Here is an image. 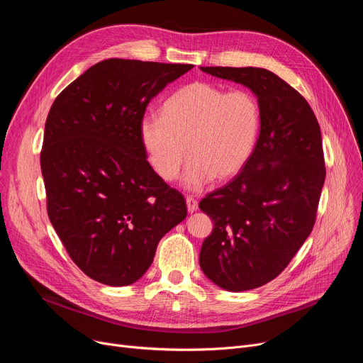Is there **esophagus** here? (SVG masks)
Returning <instances> with one entry per match:
<instances>
[{
  "instance_id": "1",
  "label": "esophagus",
  "mask_w": 363,
  "mask_h": 363,
  "mask_svg": "<svg viewBox=\"0 0 363 363\" xmlns=\"http://www.w3.org/2000/svg\"><path fill=\"white\" fill-rule=\"evenodd\" d=\"M186 208H188L189 213H194V212L197 211V208H199L197 200L193 199V197H186Z\"/></svg>"
}]
</instances>
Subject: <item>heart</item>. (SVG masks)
Here are the masks:
<instances>
[{
	"label": "heart",
	"mask_w": 363,
	"mask_h": 363,
	"mask_svg": "<svg viewBox=\"0 0 363 363\" xmlns=\"http://www.w3.org/2000/svg\"><path fill=\"white\" fill-rule=\"evenodd\" d=\"M259 129L260 108L250 91L197 81L172 94L162 116H144L140 138L151 169L163 181L178 177L188 152L182 182L199 189L213 178L235 177L252 156Z\"/></svg>",
	"instance_id": "obj_1"
}]
</instances>
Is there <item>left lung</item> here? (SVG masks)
<instances>
[{
  "mask_svg": "<svg viewBox=\"0 0 363 363\" xmlns=\"http://www.w3.org/2000/svg\"><path fill=\"white\" fill-rule=\"evenodd\" d=\"M252 89L260 132L249 162L199 204L213 220L200 268L218 287L247 291L277 278L311 235L325 181L320 128L301 95L260 67H200Z\"/></svg>",
  "mask_w": 363,
  "mask_h": 363,
  "instance_id": "8db88e82",
  "label": "left lung"
}]
</instances>
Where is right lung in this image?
<instances>
[{
  "mask_svg": "<svg viewBox=\"0 0 363 363\" xmlns=\"http://www.w3.org/2000/svg\"><path fill=\"white\" fill-rule=\"evenodd\" d=\"M189 69L108 59L67 85L50 108L41 151L48 218L94 281H138L162 237L186 218L182 194L147 162L140 122L150 100Z\"/></svg>",
  "mask_w": 363,
  "mask_h": 363,
  "instance_id": "add662e5",
  "label": "right lung"
}]
</instances>
